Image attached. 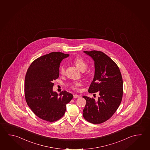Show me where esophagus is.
<instances>
[{
	"label": "esophagus",
	"mask_w": 150,
	"mask_h": 150,
	"mask_svg": "<svg viewBox=\"0 0 150 150\" xmlns=\"http://www.w3.org/2000/svg\"><path fill=\"white\" fill-rule=\"evenodd\" d=\"M73 96H74V98H79L80 96L78 95L77 94H74L73 95Z\"/></svg>",
	"instance_id": "1"
}]
</instances>
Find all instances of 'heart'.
<instances>
[{"label": "heart", "mask_w": 150, "mask_h": 150, "mask_svg": "<svg viewBox=\"0 0 150 150\" xmlns=\"http://www.w3.org/2000/svg\"><path fill=\"white\" fill-rule=\"evenodd\" d=\"M74 63L77 68L81 71H84L87 67V64L84 59L81 57L76 58L74 60ZM59 72L62 75H64L65 73V66L62 65L59 69ZM70 87L75 90H78L79 87L81 85V83L79 81H74L73 83H71L69 84Z\"/></svg>", "instance_id": "1"}]
</instances>
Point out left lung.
Listing matches in <instances>:
<instances>
[{
	"label": "left lung",
	"instance_id": "1",
	"mask_svg": "<svg viewBox=\"0 0 150 150\" xmlns=\"http://www.w3.org/2000/svg\"><path fill=\"white\" fill-rule=\"evenodd\" d=\"M94 61L95 75L88 92L100 95L98 100L83 96L86 104L83 117L91 123H102L113 116L121 104L123 94V83L117 64L100 51H84Z\"/></svg>",
	"mask_w": 150,
	"mask_h": 150
}]
</instances>
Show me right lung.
I'll return each mask as SVG.
<instances>
[{"mask_svg": "<svg viewBox=\"0 0 150 150\" xmlns=\"http://www.w3.org/2000/svg\"><path fill=\"white\" fill-rule=\"evenodd\" d=\"M69 54L52 52L32 62L25 79V96L27 105L42 120L54 122L63 116L66 105L73 98L63 91L59 94L53 91V81L59 75V65Z\"/></svg>", "mask_w": 150, "mask_h": 150, "instance_id": "obj_1", "label": "right lung"}]
</instances>
